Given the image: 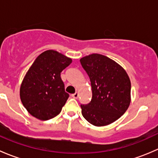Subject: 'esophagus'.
<instances>
[{
	"label": "esophagus",
	"instance_id": "1",
	"mask_svg": "<svg viewBox=\"0 0 158 158\" xmlns=\"http://www.w3.org/2000/svg\"><path fill=\"white\" fill-rule=\"evenodd\" d=\"M72 97H73V98H77L78 97H79V92H76V93L72 94Z\"/></svg>",
	"mask_w": 158,
	"mask_h": 158
}]
</instances>
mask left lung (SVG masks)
<instances>
[{"mask_svg":"<svg viewBox=\"0 0 158 158\" xmlns=\"http://www.w3.org/2000/svg\"><path fill=\"white\" fill-rule=\"evenodd\" d=\"M91 82L92 97L88 105H81L83 117L92 125L106 126L119 118L131 103V81L122 66L98 53L80 59Z\"/></svg>","mask_w":158,"mask_h":158,"instance_id":"8db88e82","label":"left lung"}]
</instances>
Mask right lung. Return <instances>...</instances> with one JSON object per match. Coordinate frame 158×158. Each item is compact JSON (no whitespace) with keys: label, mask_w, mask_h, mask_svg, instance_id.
<instances>
[{"label":"right lung","mask_w":158,"mask_h":158,"mask_svg":"<svg viewBox=\"0 0 158 158\" xmlns=\"http://www.w3.org/2000/svg\"><path fill=\"white\" fill-rule=\"evenodd\" d=\"M72 61L53 49L44 51L36 57L20 88L22 104L32 116L47 121L60 114L69 98L60 73Z\"/></svg>","instance_id":"obj_1"}]
</instances>
